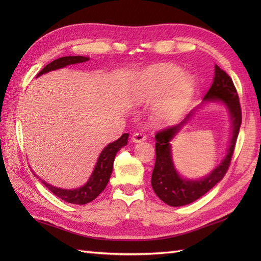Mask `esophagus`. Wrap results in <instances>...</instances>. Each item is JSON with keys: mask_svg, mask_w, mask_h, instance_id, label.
<instances>
[{"mask_svg": "<svg viewBox=\"0 0 261 261\" xmlns=\"http://www.w3.org/2000/svg\"><path fill=\"white\" fill-rule=\"evenodd\" d=\"M131 139L135 143H139V142L145 141L147 139V137L145 136V134H141V132H136V134L132 135Z\"/></svg>", "mask_w": 261, "mask_h": 261, "instance_id": "obj_1", "label": "esophagus"}]
</instances>
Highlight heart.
<instances>
[{
  "instance_id": "heart-1",
  "label": "heart",
  "mask_w": 261,
  "mask_h": 261,
  "mask_svg": "<svg viewBox=\"0 0 261 261\" xmlns=\"http://www.w3.org/2000/svg\"><path fill=\"white\" fill-rule=\"evenodd\" d=\"M191 75L171 64H158L143 70L132 90L137 104L150 103L158 97L151 109L153 123L164 125L184 112L194 92Z\"/></svg>"
}]
</instances>
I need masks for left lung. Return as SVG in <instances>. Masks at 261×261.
Returning a JSON list of instances; mask_svg holds the SVG:
<instances>
[{
  "mask_svg": "<svg viewBox=\"0 0 261 261\" xmlns=\"http://www.w3.org/2000/svg\"><path fill=\"white\" fill-rule=\"evenodd\" d=\"M213 102L223 104L228 110L231 121V137L225 156L208 175L199 179L185 178L177 171L173 162V156H171V140L181 130V127L193 118L196 109L191 111L179 124L159 131L154 137L156 138V163H154L151 176V186L156 195L170 206H182V205L196 201L204 194H206L211 188H213L220 180H222L228 171L232 154L234 151L237 138L239 135L242 115L239 96H238L233 82L218 65H215L214 67L212 85L199 107Z\"/></svg>",
  "mask_w": 261,
  "mask_h": 261,
  "instance_id": "1",
  "label": "left lung"
}]
</instances>
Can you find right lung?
<instances>
[{"label": "right lung", "mask_w": 261, "mask_h": 261, "mask_svg": "<svg viewBox=\"0 0 261 261\" xmlns=\"http://www.w3.org/2000/svg\"><path fill=\"white\" fill-rule=\"evenodd\" d=\"M87 60H90V57L66 56V57L58 58L56 60H54V62H51L50 64H48L46 67L37 75V77L41 76L42 74L49 73V71L51 70L64 68L68 65L85 63ZM127 138H129V134H123L118 140L109 143V145L103 149L97 158L96 165L93 169L91 177L86 181V184H84L79 188L65 190V188L53 186L50 184H48L47 181L41 179L39 176H37L35 171H32V173L37 177V178L40 179V181L48 188L49 191H51L55 195L58 196L59 198H62L63 201L71 203V204H79V205L87 204L92 202L93 199H95L99 194L105 190V187H107L108 182L110 180L111 174H112L115 154L122 147L126 146Z\"/></svg>", "instance_id": "add662e5"}]
</instances>
